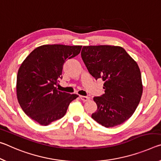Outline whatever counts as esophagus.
<instances>
[{"instance_id":"obj_1","label":"esophagus","mask_w":161,"mask_h":161,"mask_svg":"<svg viewBox=\"0 0 161 161\" xmlns=\"http://www.w3.org/2000/svg\"><path fill=\"white\" fill-rule=\"evenodd\" d=\"M80 98L84 102L88 101H89V99H90V98H89V97H88V96H80Z\"/></svg>"}]
</instances>
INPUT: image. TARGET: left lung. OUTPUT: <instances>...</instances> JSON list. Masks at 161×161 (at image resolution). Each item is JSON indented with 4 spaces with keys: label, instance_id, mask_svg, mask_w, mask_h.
Masks as SVG:
<instances>
[{
    "label": "left lung",
    "instance_id": "1",
    "mask_svg": "<svg viewBox=\"0 0 161 161\" xmlns=\"http://www.w3.org/2000/svg\"><path fill=\"white\" fill-rule=\"evenodd\" d=\"M81 57L90 74L104 81L105 93L93 98L98 109L92 118L106 128L122 124L132 116L143 93L137 63L122 47L107 45L83 46Z\"/></svg>",
    "mask_w": 161,
    "mask_h": 161
}]
</instances>
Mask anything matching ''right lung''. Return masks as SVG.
I'll list each match as a JSON object with an SVG mask.
<instances>
[{"instance_id": "add662e5", "label": "right lung", "mask_w": 161, "mask_h": 161, "mask_svg": "<svg viewBox=\"0 0 161 161\" xmlns=\"http://www.w3.org/2000/svg\"><path fill=\"white\" fill-rule=\"evenodd\" d=\"M82 46L54 44L39 46L23 60L18 71L16 93L21 108L42 125L64 116L71 101L78 98L58 90L65 60L78 56Z\"/></svg>"}]
</instances>
